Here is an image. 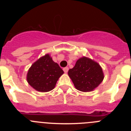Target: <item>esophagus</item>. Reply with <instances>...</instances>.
Returning a JSON list of instances; mask_svg holds the SVG:
<instances>
[{"mask_svg": "<svg viewBox=\"0 0 131 131\" xmlns=\"http://www.w3.org/2000/svg\"><path fill=\"white\" fill-rule=\"evenodd\" d=\"M68 70H69V68H68V67H66V68H63V71H64L66 73H68Z\"/></svg>", "mask_w": 131, "mask_h": 131, "instance_id": "34e87169", "label": "esophagus"}]
</instances>
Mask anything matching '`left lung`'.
Wrapping results in <instances>:
<instances>
[{"instance_id":"obj_1","label":"left lung","mask_w":131,"mask_h":131,"mask_svg":"<svg viewBox=\"0 0 131 131\" xmlns=\"http://www.w3.org/2000/svg\"><path fill=\"white\" fill-rule=\"evenodd\" d=\"M68 75L76 89L84 92L94 91L104 78L100 64L85 56L77 60L75 66L68 71Z\"/></svg>"}]
</instances>
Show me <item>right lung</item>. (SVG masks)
Masks as SVG:
<instances>
[{
	"mask_svg": "<svg viewBox=\"0 0 131 131\" xmlns=\"http://www.w3.org/2000/svg\"><path fill=\"white\" fill-rule=\"evenodd\" d=\"M63 74V71L59 65L53 61L49 54H47L31 65L27 74V81L36 91L48 92L54 89Z\"/></svg>",
	"mask_w": 131,
	"mask_h": 131,
	"instance_id": "right-lung-1",
	"label": "right lung"
}]
</instances>
